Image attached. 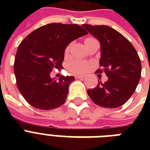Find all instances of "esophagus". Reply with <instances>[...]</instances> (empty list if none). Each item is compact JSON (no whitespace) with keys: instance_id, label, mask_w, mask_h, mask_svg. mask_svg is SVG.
Segmentation results:
<instances>
[{"instance_id":"obj_1","label":"esophagus","mask_w":150,"mask_h":150,"mask_svg":"<svg viewBox=\"0 0 150 150\" xmlns=\"http://www.w3.org/2000/svg\"><path fill=\"white\" fill-rule=\"evenodd\" d=\"M75 78H76V79H81V80L85 79L84 76H82V75H77V76H76Z\"/></svg>"}]
</instances>
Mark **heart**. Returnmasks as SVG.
Segmentation results:
<instances>
[{
	"label": "heart",
	"mask_w": 150,
	"mask_h": 150,
	"mask_svg": "<svg viewBox=\"0 0 150 150\" xmlns=\"http://www.w3.org/2000/svg\"><path fill=\"white\" fill-rule=\"evenodd\" d=\"M94 40V39H92V38H88L86 39V42L87 41H89V40ZM85 42V43H86ZM71 49V44L66 47L65 49V54H68V52ZM89 64L88 62H86V61H75L74 62L71 64L70 66H69V69L71 72L75 73V74H85V73H86L89 70Z\"/></svg>",
	"instance_id": "obj_1"
}]
</instances>
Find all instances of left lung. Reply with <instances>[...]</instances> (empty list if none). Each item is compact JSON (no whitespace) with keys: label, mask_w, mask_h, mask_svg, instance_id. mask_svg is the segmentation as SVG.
<instances>
[{"label":"left lung","mask_w":150,"mask_h":150,"mask_svg":"<svg viewBox=\"0 0 150 150\" xmlns=\"http://www.w3.org/2000/svg\"><path fill=\"white\" fill-rule=\"evenodd\" d=\"M82 26L100 43V66L108 77L96 88L87 90L95 104L116 108L125 104L132 96L139 82L141 61L133 45L125 36L107 25Z\"/></svg>","instance_id":"left-lung-1"}]
</instances>
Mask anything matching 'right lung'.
Returning <instances> with one entry per match:
<instances>
[{"instance_id":"add662e5","label":"right lung","mask_w":150,"mask_h":150,"mask_svg":"<svg viewBox=\"0 0 150 150\" xmlns=\"http://www.w3.org/2000/svg\"><path fill=\"white\" fill-rule=\"evenodd\" d=\"M88 34L76 24L50 23L28 35L18 47L14 64L17 86L29 104L40 110L57 108L65 102L74 76L50 77L61 68L71 42Z\"/></svg>"}]
</instances>
